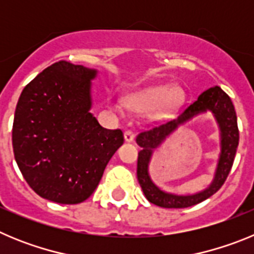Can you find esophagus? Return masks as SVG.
<instances>
[{
  "label": "esophagus",
  "mask_w": 254,
  "mask_h": 254,
  "mask_svg": "<svg viewBox=\"0 0 254 254\" xmlns=\"http://www.w3.org/2000/svg\"><path fill=\"white\" fill-rule=\"evenodd\" d=\"M133 138H134L133 132L129 131V129H127V131L125 132V141H126V142H132V141H133Z\"/></svg>",
  "instance_id": "obj_1"
}]
</instances>
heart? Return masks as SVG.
Wrapping results in <instances>:
<instances>
[{"mask_svg": "<svg viewBox=\"0 0 254 254\" xmlns=\"http://www.w3.org/2000/svg\"><path fill=\"white\" fill-rule=\"evenodd\" d=\"M182 91L176 86H152L137 95L131 96L127 103L134 111L143 112L154 108L155 114L165 116L181 103Z\"/></svg>", "mask_w": 254, "mask_h": 254, "instance_id": "obj_1", "label": "heart"}]
</instances>
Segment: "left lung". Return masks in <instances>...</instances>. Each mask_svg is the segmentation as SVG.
I'll list each match as a JSON object with an SVG mask.
<instances>
[{
  "instance_id": "left-lung-1",
  "label": "left lung",
  "mask_w": 254,
  "mask_h": 254,
  "mask_svg": "<svg viewBox=\"0 0 254 254\" xmlns=\"http://www.w3.org/2000/svg\"><path fill=\"white\" fill-rule=\"evenodd\" d=\"M206 111L213 113L220 129L222 151L219 155L214 181L206 190L194 195L183 196V195L168 194L160 190L149 178L148 164L152 152L179 125L184 124L193 116ZM136 142L141 147L137 158V179L142 188L143 194L149 199V202L164 208H185L197 205L216 193L221 188L234 163L235 152L239 143V131H238L234 105L228 94L221 90V87H210L208 90L203 91L198 96L196 102L186 107L183 109V113L177 120L159 123L150 127L146 131H142L136 137Z\"/></svg>"
}]
</instances>
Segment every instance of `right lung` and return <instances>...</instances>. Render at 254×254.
I'll return each instance as SVG.
<instances>
[{"mask_svg":"<svg viewBox=\"0 0 254 254\" xmlns=\"http://www.w3.org/2000/svg\"><path fill=\"white\" fill-rule=\"evenodd\" d=\"M98 71L60 61L22 90L15 111L12 147L22 177L43 198L75 205L91 196L108 161L123 143L90 113Z\"/></svg>","mask_w":254,"mask_h":254,"instance_id":"obj_1","label":"right lung"}]
</instances>
